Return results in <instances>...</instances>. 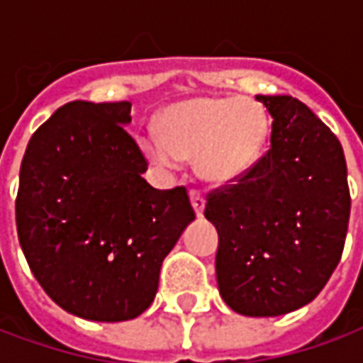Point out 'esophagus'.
Instances as JSON below:
<instances>
[{
    "label": "esophagus",
    "mask_w": 363,
    "mask_h": 363,
    "mask_svg": "<svg viewBox=\"0 0 363 363\" xmlns=\"http://www.w3.org/2000/svg\"><path fill=\"white\" fill-rule=\"evenodd\" d=\"M190 202H192V208H194L196 216L200 218V216L204 213V194H202L200 190H190Z\"/></svg>",
    "instance_id": "obj_1"
}]
</instances>
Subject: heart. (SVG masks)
<instances>
[{
  "label": "heart",
  "mask_w": 363,
  "mask_h": 363,
  "mask_svg": "<svg viewBox=\"0 0 363 363\" xmlns=\"http://www.w3.org/2000/svg\"><path fill=\"white\" fill-rule=\"evenodd\" d=\"M268 124L264 106L252 99L198 96L167 106L157 120L161 140L145 135L140 147L151 165L165 171L194 157L202 179L223 184L257 163Z\"/></svg>",
  "instance_id": "1"
}]
</instances>
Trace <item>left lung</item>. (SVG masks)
Listing matches in <instances>:
<instances>
[{
  "label": "left lung",
  "mask_w": 363,
  "mask_h": 363,
  "mask_svg": "<svg viewBox=\"0 0 363 363\" xmlns=\"http://www.w3.org/2000/svg\"><path fill=\"white\" fill-rule=\"evenodd\" d=\"M272 116L270 147L235 181L206 196L220 247L223 301L247 317L303 307L342 257L350 189L342 145L309 106L289 95H257Z\"/></svg>",
  "instance_id": "obj_1"
}]
</instances>
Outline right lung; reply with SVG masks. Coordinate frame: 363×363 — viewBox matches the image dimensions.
Returning a JSON list of instances; mask_svg holds the SVG:
<instances>
[{"mask_svg": "<svg viewBox=\"0 0 363 363\" xmlns=\"http://www.w3.org/2000/svg\"><path fill=\"white\" fill-rule=\"evenodd\" d=\"M128 101H74L28 140L15 218L38 284L87 320L134 319L153 301L163 259L196 218L184 186L145 182Z\"/></svg>", "mask_w": 363, "mask_h": 363, "instance_id": "add662e5", "label": "right lung"}]
</instances>
